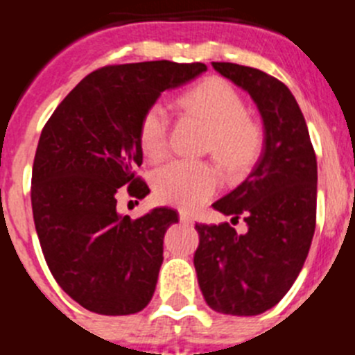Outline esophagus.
Wrapping results in <instances>:
<instances>
[{
  "mask_svg": "<svg viewBox=\"0 0 355 355\" xmlns=\"http://www.w3.org/2000/svg\"><path fill=\"white\" fill-rule=\"evenodd\" d=\"M180 220L183 222V224L192 225L193 224V216L190 215V213H188V211H183V209H181V211H180Z\"/></svg>",
  "mask_w": 355,
  "mask_h": 355,
  "instance_id": "34e87169",
  "label": "esophagus"
}]
</instances>
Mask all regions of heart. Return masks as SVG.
<instances>
[{"label":"heart","instance_id":"1","mask_svg":"<svg viewBox=\"0 0 355 355\" xmlns=\"http://www.w3.org/2000/svg\"><path fill=\"white\" fill-rule=\"evenodd\" d=\"M187 112L196 115L209 128L208 149L231 172L245 171L258 158L263 146V133L247 115L236 90L220 78H209L180 97ZM168 117L162 105L146 110L139 128V144L144 156L158 162L167 153ZM220 174L206 162H175L155 172L153 187L159 202L193 209L205 205L216 192Z\"/></svg>","mask_w":355,"mask_h":355}]
</instances>
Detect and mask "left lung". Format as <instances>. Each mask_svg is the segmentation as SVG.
I'll return each mask as SVG.
<instances>
[{"mask_svg": "<svg viewBox=\"0 0 355 355\" xmlns=\"http://www.w3.org/2000/svg\"><path fill=\"white\" fill-rule=\"evenodd\" d=\"M215 71L250 94L265 126V146L240 187L213 202L233 222L196 224L193 254L206 304L224 315L254 316L283 299L311 247L316 225V156L306 121L283 81L254 67L213 62Z\"/></svg>", "mask_w": 355, "mask_h": 355, "instance_id": "left-lung-1", "label": "left lung"}]
</instances>
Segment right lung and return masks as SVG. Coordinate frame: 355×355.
I'll return each instance as SVG.
<instances>
[{"instance_id":"1","label":"right lung","mask_w":355,"mask_h":355,"mask_svg":"<svg viewBox=\"0 0 355 355\" xmlns=\"http://www.w3.org/2000/svg\"><path fill=\"white\" fill-rule=\"evenodd\" d=\"M205 71L200 62L106 65L67 94L40 133L31 172L37 234L56 283L89 311L133 315L153 299L163 236L180 218L155 208L133 220L119 215L117 199L122 187L137 199L149 193L135 172L146 110Z\"/></svg>"}]
</instances>
